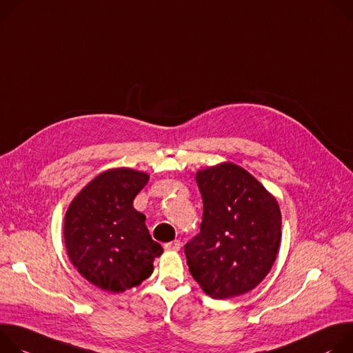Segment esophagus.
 Here are the masks:
<instances>
[{
  "label": "esophagus",
  "instance_id": "esophagus-1",
  "mask_svg": "<svg viewBox=\"0 0 353 353\" xmlns=\"http://www.w3.org/2000/svg\"><path fill=\"white\" fill-rule=\"evenodd\" d=\"M181 241L179 240H174V241H171V243H167L165 245H164V248L167 250V251H179L181 250Z\"/></svg>",
  "mask_w": 353,
  "mask_h": 353
}]
</instances>
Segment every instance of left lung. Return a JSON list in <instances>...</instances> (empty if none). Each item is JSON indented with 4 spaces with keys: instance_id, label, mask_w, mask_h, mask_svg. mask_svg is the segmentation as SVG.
Wrapping results in <instances>:
<instances>
[{
    "instance_id": "obj_1",
    "label": "left lung",
    "mask_w": 353,
    "mask_h": 353,
    "mask_svg": "<svg viewBox=\"0 0 353 353\" xmlns=\"http://www.w3.org/2000/svg\"><path fill=\"white\" fill-rule=\"evenodd\" d=\"M203 199L201 232L185 245L190 275L212 299L248 293L268 275L282 237L275 196L232 163L196 172Z\"/></svg>"
}]
</instances>
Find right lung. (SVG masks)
Segmentation results:
<instances>
[{
  "label": "right lung",
  "mask_w": 353,
  "mask_h": 353,
  "mask_svg": "<svg viewBox=\"0 0 353 353\" xmlns=\"http://www.w3.org/2000/svg\"><path fill=\"white\" fill-rule=\"evenodd\" d=\"M150 175L113 168L94 178L70 203L64 217L67 255L94 286L121 293L139 286L163 254L145 227V216L133 208Z\"/></svg>",
  "instance_id": "right-lung-1"
}]
</instances>
